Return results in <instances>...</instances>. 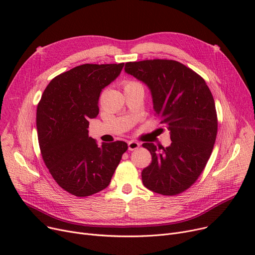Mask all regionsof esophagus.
<instances>
[{"instance_id": "obj_1", "label": "esophagus", "mask_w": 255, "mask_h": 255, "mask_svg": "<svg viewBox=\"0 0 255 255\" xmlns=\"http://www.w3.org/2000/svg\"><path fill=\"white\" fill-rule=\"evenodd\" d=\"M139 142L137 141H134V140H131L128 142V150L129 151H134V150H137L139 148Z\"/></svg>"}]
</instances>
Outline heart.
<instances>
[{
	"instance_id": "1",
	"label": "heart",
	"mask_w": 255,
	"mask_h": 255,
	"mask_svg": "<svg viewBox=\"0 0 255 255\" xmlns=\"http://www.w3.org/2000/svg\"><path fill=\"white\" fill-rule=\"evenodd\" d=\"M136 86H140V84L137 82H134V80H127V82L124 84V89L130 88V87H136Z\"/></svg>"
}]
</instances>
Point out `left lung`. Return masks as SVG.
<instances>
[{"instance_id":"1","label":"left lung","mask_w":255,"mask_h":255,"mask_svg":"<svg viewBox=\"0 0 255 255\" xmlns=\"http://www.w3.org/2000/svg\"><path fill=\"white\" fill-rule=\"evenodd\" d=\"M125 71L149 87L155 116L170 133L167 148L144 142L152 162L142 169L143 185L162 195H177L204 171L216 140L218 120L205 79L173 60L128 62Z\"/></svg>"}]
</instances>
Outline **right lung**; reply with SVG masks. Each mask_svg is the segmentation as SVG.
I'll return each mask as SVG.
<instances>
[{
	"instance_id": "1",
	"label": "right lung",
	"mask_w": 255,
	"mask_h": 255,
	"mask_svg": "<svg viewBox=\"0 0 255 255\" xmlns=\"http://www.w3.org/2000/svg\"><path fill=\"white\" fill-rule=\"evenodd\" d=\"M124 63L84 64L50 80L37 106L38 141L51 177L72 195L86 197L110 185L125 141L99 145L89 136V120L99 114L102 89L122 71Z\"/></svg>"
}]
</instances>
